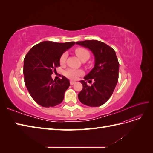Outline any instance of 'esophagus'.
Listing matches in <instances>:
<instances>
[{
    "instance_id": "esophagus-1",
    "label": "esophagus",
    "mask_w": 153,
    "mask_h": 153,
    "mask_svg": "<svg viewBox=\"0 0 153 153\" xmlns=\"http://www.w3.org/2000/svg\"><path fill=\"white\" fill-rule=\"evenodd\" d=\"M75 84V82H74V81H73V80H71L70 81V85H73V84Z\"/></svg>"
}]
</instances>
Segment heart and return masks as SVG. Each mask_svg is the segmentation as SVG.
Wrapping results in <instances>:
<instances>
[{"mask_svg": "<svg viewBox=\"0 0 153 153\" xmlns=\"http://www.w3.org/2000/svg\"><path fill=\"white\" fill-rule=\"evenodd\" d=\"M75 52L77 57L79 58L81 61L84 59H88L90 57V53L87 49L83 48V47H77L75 50ZM67 59V53H63L61 57H60L59 61L61 64L65 63ZM83 71L81 69H68L67 70L64 72V75L66 76L68 78H70L72 80H76V78L82 75L83 74Z\"/></svg>", "mask_w": 153, "mask_h": 153, "instance_id": "heart-1", "label": "heart"}]
</instances>
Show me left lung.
<instances>
[{
	"label": "left lung",
	"mask_w": 153,
	"mask_h": 153,
	"mask_svg": "<svg viewBox=\"0 0 153 153\" xmlns=\"http://www.w3.org/2000/svg\"><path fill=\"white\" fill-rule=\"evenodd\" d=\"M89 48L93 53L95 64L93 69L81 80L83 89L78 95L80 102L87 106L96 107L105 103L112 96L119 78V63L114 50L105 43L97 40L76 42ZM94 80L91 86L85 80Z\"/></svg>",
	"instance_id": "1"
}]
</instances>
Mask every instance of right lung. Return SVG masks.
Returning <instances> with one entry per match:
<instances>
[{
  "label": "right lung",
  "instance_id": "right-lung-1",
  "mask_svg": "<svg viewBox=\"0 0 153 153\" xmlns=\"http://www.w3.org/2000/svg\"><path fill=\"white\" fill-rule=\"evenodd\" d=\"M75 44L43 41L34 46L27 53L24 62L25 84L30 95L38 105L53 107L63 101L70 85L65 76L57 81L52 78L53 71L60 66L61 55Z\"/></svg>",
  "mask_w": 153,
  "mask_h": 153
}]
</instances>
